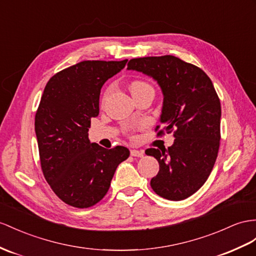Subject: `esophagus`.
I'll return each instance as SVG.
<instances>
[{
  "mask_svg": "<svg viewBox=\"0 0 256 256\" xmlns=\"http://www.w3.org/2000/svg\"><path fill=\"white\" fill-rule=\"evenodd\" d=\"M130 156H138V158H142V156H144V152H142V150H136V149H133V150H130Z\"/></svg>",
  "mask_w": 256,
  "mask_h": 256,
  "instance_id": "1",
  "label": "esophagus"
}]
</instances>
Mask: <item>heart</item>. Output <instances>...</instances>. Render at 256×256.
<instances>
[{"label": "heart", "mask_w": 256, "mask_h": 256, "mask_svg": "<svg viewBox=\"0 0 256 256\" xmlns=\"http://www.w3.org/2000/svg\"><path fill=\"white\" fill-rule=\"evenodd\" d=\"M130 92H132V94H135V93H138V92H142V90H154V88H152V85L148 84V83L145 82V81L135 80V81H133L132 83H130ZM108 94H109V90H107L106 93H104V100H106Z\"/></svg>", "instance_id": "obj_1"}]
</instances>
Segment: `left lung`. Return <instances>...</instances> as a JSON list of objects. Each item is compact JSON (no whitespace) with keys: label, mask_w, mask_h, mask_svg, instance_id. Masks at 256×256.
<instances>
[{"label":"left lung","mask_w":256,"mask_h":256,"mask_svg":"<svg viewBox=\"0 0 256 256\" xmlns=\"http://www.w3.org/2000/svg\"><path fill=\"white\" fill-rule=\"evenodd\" d=\"M128 69L142 72L159 84L163 94L160 122L166 133L174 130L171 147L146 150L160 166L150 186L162 198L184 200L206 182L218 158L220 98L204 71L172 55L134 58Z\"/></svg>","instance_id":"left-lung-1"}]
</instances>
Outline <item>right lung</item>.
<instances>
[{
  "label": "right lung",
  "mask_w": 256,
  "mask_h": 256,
  "mask_svg": "<svg viewBox=\"0 0 256 256\" xmlns=\"http://www.w3.org/2000/svg\"><path fill=\"white\" fill-rule=\"evenodd\" d=\"M126 62L84 60L52 76L44 88L34 121L41 168L56 196L71 206L100 202L130 156L123 146L106 149L88 140L102 85Z\"/></svg>",
  "instance_id": "1"
}]
</instances>
